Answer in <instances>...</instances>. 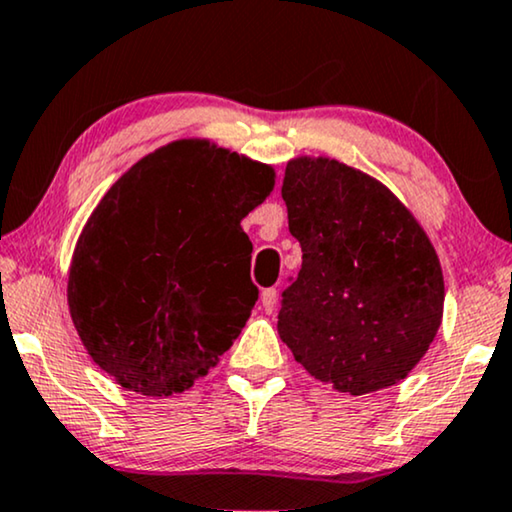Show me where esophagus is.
I'll list each match as a JSON object with an SVG mask.
<instances>
[{"instance_id": "esophagus-1", "label": "esophagus", "mask_w": 512, "mask_h": 512, "mask_svg": "<svg viewBox=\"0 0 512 512\" xmlns=\"http://www.w3.org/2000/svg\"><path fill=\"white\" fill-rule=\"evenodd\" d=\"M276 304H278L276 287H266V290L262 292V308H264L266 313H271L273 308H276Z\"/></svg>"}]
</instances>
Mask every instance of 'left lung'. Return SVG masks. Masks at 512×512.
Wrapping results in <instances>:
<instances>
[{"mask_svg": "<svg viewBox=\"0 0 512 512\" xmlns=\"http://www.w3.org/2000/svg\"><path fill=\"white\" fill-rule=\"evenodd\" d=\"M301 269L278 334L304 369L352 397L413 371L443 318V271L417 220L376 178L327 157L287 164Z\"/></svg>", "mask_w": 512, "mask_h": 512, "instance_id": "obj_1", "label": "left lung"}]
</instances>
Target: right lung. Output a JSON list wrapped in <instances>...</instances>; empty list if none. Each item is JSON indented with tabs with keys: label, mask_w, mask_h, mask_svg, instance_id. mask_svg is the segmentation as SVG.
I'll use <instances>...</instances> for the list:
<instances>
[{
	"label": "right lung",
	"mask_w": 512,
	"mask_h": 512,
	"mask_svg": "<svg viewBox=\"0 0 512 512\" xmlns=\"http://www.w3.org/2000/svg\"><path fill=\"white\" fill-rule=\"evenodd\" d=\"M273 178L211 141H174L92 211L71 259L69 311L85 350L125 390L185 392L232 348L259 297L241 220Z\"/></svg>",
	"instance_id": "1"
}]
</instances>
